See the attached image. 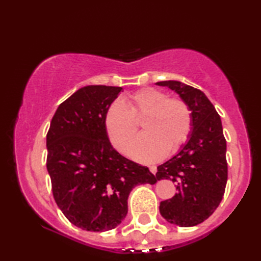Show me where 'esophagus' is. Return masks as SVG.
<instances>
[{
  "mask_svg": "<svg viewBox=\"0 0 261 261\" xmlns=\"http://www.w3.org/2000/svg\"><path fill=\"white\" fill-rule=\"evenodd\" d=\"M149 169H150V171H151L153 175L157 173V167H156V166H150V167H149Z\"/></svg>",
  "mask_w": 261,
  "mask_h": 261,
  "instance_id": "obj_1",
  "label": "esophagus"
}]
</instances>
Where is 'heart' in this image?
Wrapping results in <instances>:
<instances>
[{"label": "heart", "instance_id": "obj_1", "mask_svg": "<svg viewBox=\"0 0 261 261\" xmlns=\"http://www.w3.org/2000/svg\"><path fill=\"white\" fill-rule=\"evenodd\" d=\"M142 119L146 134L132 143L130 156L143 164L157 162L167 150L176 151L192 130L191 111L182 99L167 98L156 88H142L127 96L124 103L114 101L105 112V131L119 151L126 152L137 132L136 121Z\"/></svg>", "mask_w": 261, "mask_h": 261}]
</instances>
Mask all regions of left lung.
I'll use <instances>...</instances> for the list:
<instances>
[{"label":"left lung","mask_w":261,"mask_h":261,"mask_svg":"<svg viewBox=\"0 0 261 261\" xmlns=\"http://www.w3.org/2000/svg\"><path fill=\"white\" fill-rule=\"evenodd\" d=\"M156 84L178 94L192 115L188 141L178 153L157 167L158 180H173L177 190L173 198L160 202L159 211L171 224L194 226L213 214L224 195L228 164L222 122L202 91L178 81Z\"/></svg>","instance_id":"1"}]
</instances>
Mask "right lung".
<instances>
[{
  "instance_id": "obj_1",
  "label": "right lung",
  "mask_w": 261,
  "mask_h": 261,
  "mask_svg": "<svg viewBox=\"0 0 261 261\" xmlns=\"http://www.w3.org/2000/svg\"><path fill=\"white\" fill-rule=\"evenodd\" d=\"M122 87L88 85L59 105L47 134V170L54 198L70 223L86 231L116 228L132 188L156 184L145 166L115 150L104 115Z\"/></svg>"
}]
</instances>
